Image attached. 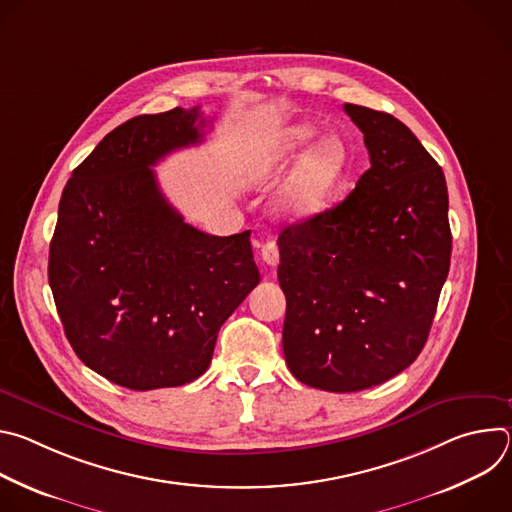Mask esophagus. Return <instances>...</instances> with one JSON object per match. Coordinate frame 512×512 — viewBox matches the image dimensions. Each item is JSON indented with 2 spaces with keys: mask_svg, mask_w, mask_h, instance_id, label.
I'll list each match as a JSON object with an SVG mask.
<instances>
[{
  "mask_svg": "<svg viewBox=\"0 0 512 512\" xmlns=\"http://www.w3.org/2000/svg\"><path fill=\"white\" fill-rule=\"evenodd\" d=\"M261 259L269 267H275L279 263V247L275 245V241H267V243L261 245Z\"/></svg>",
  "mask_w": 512,
  "mask_h": 512,
  "instance_id": "34e87169",
  "label": "esophagus"
}]
</instances>
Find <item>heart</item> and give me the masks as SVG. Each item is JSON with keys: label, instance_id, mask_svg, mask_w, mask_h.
Wrapping results in <instances>:
<instances>
[{"label": "heart", "instance_id": "b5f03b06", "mask_svg": "<svg viewBox=\"0 0 512 512\" xmlns=\"http://www.w3.org/2000/svg\"><path fill=\"white\" fill-rule=\"evenodd\" d=\"M318 129L310 123H296L275 133L249 164V178L265 182L275 178L306 145L316 137ZM350 166L346 143L328 135L302 156L298 166L283 182L275 206L287 221L302 223L328 208L340 188Z\"/></svg>", "mask_w": 512, "mask_h": 512}]
</instances>
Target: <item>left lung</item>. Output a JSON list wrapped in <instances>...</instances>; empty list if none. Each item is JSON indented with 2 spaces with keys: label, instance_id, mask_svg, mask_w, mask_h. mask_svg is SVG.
<instances>
[{
  "label": "left lung",
  "instance_id": "obj_1",
  "mask_svg": "<svg viewBox=\"0 0 512 512\" xmlns=\"http://www.w3.org/2000/svg\"><path fill=\"white\" fill-rule=\"evenodd\" d=\"M371 168L334 208L279 235L285 362L330 393L389 381L419 356L450 271L442 168L389 113L344 105Z\"/></svg>",
  "mask_w": 512,
  "mask_h": 512
}]
</instances>
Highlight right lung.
<instances>
[{"label":"right lung","instance_id":"1","mask_svg":"<svg viewBox=\"0 0 512 512\" xmlns=\"http://www.w3.org/2000/svg\"><path fill=\"white\" fill-rule=\"evenodd\" d=\"M200 107L137 115L72 170L48 281L64 334L107 381L150 391L198 379L225 320L261 275L251 231L212 237L166 200L152 170L200 143Z\"/></svg>","mask_w":512,"mask_h":512}]
</instances>
